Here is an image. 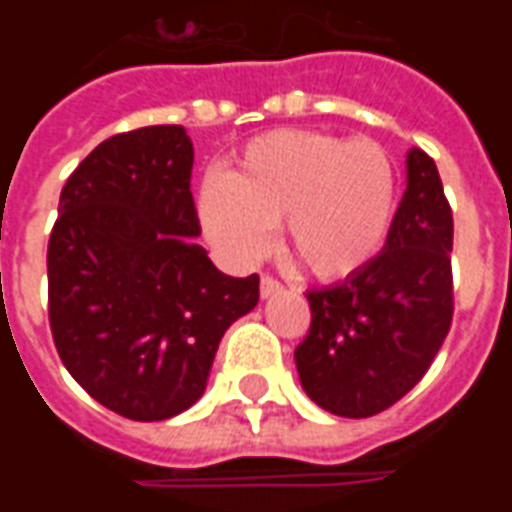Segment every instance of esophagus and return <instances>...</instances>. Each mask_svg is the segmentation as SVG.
Here are the masks:
<instances>
[{
    "label": "esophagus",
    "mask_w": 512,
    "mask_h": 512,
    "mask_svg": "<svg viewBox=\"0 0 512 512\" xmlns=\"http://www.w3.org/2000/svg\"><path fill=\"white\" fill-rule=\"evenodd\" d=\"M279 290H282V282H279L277 277H271V274H263V277H260V296H263V299L274 296Z\"/></svg>",
    "instance_id": "34e87169"
}]
</instances>
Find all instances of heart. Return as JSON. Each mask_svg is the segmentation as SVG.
I'll list each match as a JSON object with an SVG mask.
<instances>
[{
  "instance_id": "heart-1",
  "label": "heart",
  "mask_w": 512,
  "mask_h": 512,
  "mask_svg": "<svg viewBox=\"0 0 512 512\" xmlns=\"http://www.w3.org/2000/svg\"><path fill=\"white\" fill-rule=\"evenodd\" d=\"M395 175L384 147L321 131H268L238 153L227 175L202 183V227L235 266L266 252L271 224L315 277L354 274L384 244Z\"/></svg>"
}]
</instances>
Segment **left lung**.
<instances>
[{"label": "left lung", "instance_id": "left-lung-1", "mask_svg": "<svg viewBox=\"0 0 512 512\" xmlns=\"http://www.w3.org/2000/svg\"><path fill=\"white\" fill-rule=\"evenodd\" d=\"M381 255L310 290L312 323L296 348L304 392L337 417H373L428 373L452 323V208L419 147Z\"/></svg>", "mask_w": 512, "mask_h": 512}]
</instances>
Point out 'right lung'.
<instances>
[{
  "mask_svg": "<svg viewBox=\"0 0 512 512\" xmlns=\"http://www.w3.org/2000/svg\"><path fill=\"white\" fill-rule=\"evenodd\" d=\"M194 147L183 126L109 136L60 194L49 238V323L62 365L120 417L169 419L205 392L260 277H227L194 238Z\"/></svg>",
  "mask_w": 512,
  "mask_h": 512,
  "instance_id": "right-lung-1",
  "label": "right lung"
}]
</instances>
